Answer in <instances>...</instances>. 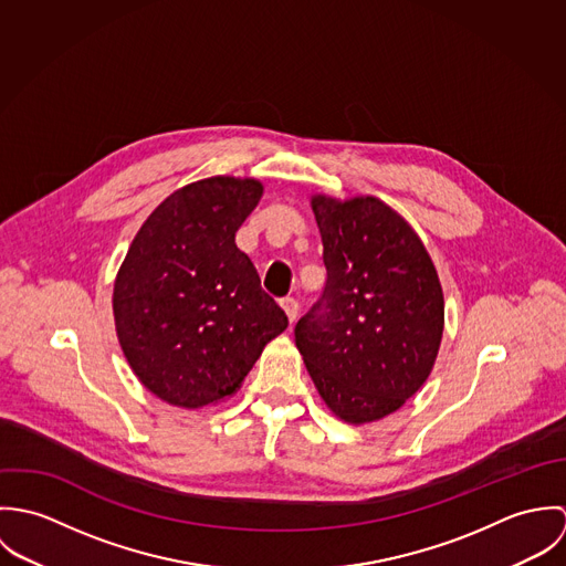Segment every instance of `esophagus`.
Returning a JSON list of instances; mask_svg holds the SVG:
<instances>
[{
	"label": "esophagus",
	"instance_id": "esophagus-1",
	"mask_svg": "<svg viewBox=\"0 0 566 566\" xmlns=\"http://www.w3.org/2000/svg\"><path fill=\"white\" fill-rule=\"evenodd\" d=\"M281 310L285 312L290 324H294L296 316H298V303H296L294 298H283V301H281Z\"/></svg>",
	"mask_w": 566,
	"mask_h": 566
}]
</instances>
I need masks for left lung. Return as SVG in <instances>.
Returning a JSON list of instances; mask_svg holds the SVG:
<instances>
[{
    "instance_id": "8db88e82",
    "label": "left lung",
    "mask_w": 566,
    "mask_h": 566,
    "mask_svg": "<svg viewBox=\"0 0 566 566\" xmlns=\"http://www.w3.org/2000/svg\"><path fill=\"white\" fill-rule=\"evenodd\" d=\"M326 283L296 323V346L328 409L379 420L413 397L438 357L444 298L438 272L403 218L373 196H314Z\"/></svg>"
}]
</instances>
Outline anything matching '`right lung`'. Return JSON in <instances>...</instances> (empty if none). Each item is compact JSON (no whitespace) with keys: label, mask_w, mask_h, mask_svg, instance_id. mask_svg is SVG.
Wrapping results in <instances>:
<instances>
[{"label":"right lung","mask_w":566,"mask_h":566,"mask_svg":"<svg viewBox=\"0 0 566 566\" xmlns=\"http://www.w3.org/2000/svg\"><path fill=\"white\" fill-rule=\"evenodd\" d=\"M263 196L254 178L191 182L150 213L113 290L122 350L165 403L205 407L242 386L263 346L287 328L235 233Z\"/></svg>","instance_id":"right-lung-1"}]
</instances>
